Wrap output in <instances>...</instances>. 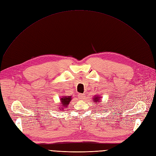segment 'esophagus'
I'll list each match as a JSON object with an SVG mask.
<instances>
[{
  "instance_id": "34e87169",
  "label": "esophagus",
  "mask_w": 156,
  "mask_h": 156,
  "mask_svg": "<svg viewBox=\"0 0 156 156\" xmlns=\"http://www.w3.org/2000/svg\"><path fill=\"white\" fill-rule=\"evenodd\" d=\"M78 98H79V99H84L85 98V95L84 94H79L78 95Z\"/></svg>"
}]
</instances>
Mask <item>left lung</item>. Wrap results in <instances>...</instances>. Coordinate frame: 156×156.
<instances>
[{
    "label": "left lung",
    "instance_id": "8db88e82",
    "mask_svg": "<svg viewBox=\"0 0 156 156\" xmlns=\"http://www.w3.org/2000/svg\"><path fill=\"white\" fill-rule=\"evenodd\" d=\"M94 99V103H99V101H100V97L99 96H94V98H93Z\"/></svg>",
    "mask_w": 156,
    "mask_h": 156
}]
</instances>
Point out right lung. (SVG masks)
Here are the masks:
<instances>
[{"label": "right lung", "mask_w": 156, "mask_h": 156, "mask_svg": "<svg viewBox=\"0 0 156 156\" xmlns=\"http://www.w3.org/2000/svg\"><path fill=\"white\" fill-rule=\"evenodd\" d=\"M72 100L71 96H63L62 98H61V110H62L65 107H67V106L69 104V102Z\"/></svg>", "instance_id": "add662e5"}]
</instances>
